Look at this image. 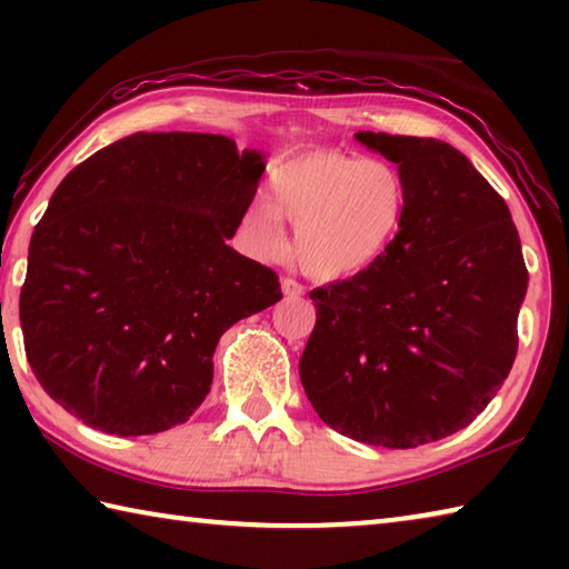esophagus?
<instances>
[{"mask_svg":"<svg viewBox=\"0 0 569 569\" xmlns=\"http://www.w3.org/2000/svg\"><path fill=\"white\" fill-rule=\"evenodd\" d=\"M281 291H283L286 296L298 298V296H303V286L298 283V281H293V278H283V281H281Z\"/></svg>","mask_w":569,"mask_h":569,"instance_id":"obj_1","label":"esophagus"}]
</instances>
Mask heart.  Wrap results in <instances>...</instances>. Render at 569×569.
<instances>
[{
	"label": "heart",
	"instance_id": "obj_1",
	"mask_svg": "<svg viewBox=\"0 0 569 569\" xmlns=\"http://www.w3.org/2000/svg\"><path fill=\"white\" fill-rule=\"evenodd\" d=\"M268 198L253 200L240 218L253 253L281 258L288 220L296 263L319 281H343L377 266L409 213V188L397 166L343 150H308L278 162Z\"/></svg>",
	"mask_w": 569,
	"mask_h": 569
}]
</instances>
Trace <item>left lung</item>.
Returning a JSON list of instances; mask_svg holds the SVG:
<instances>
[{
    "instance_id": "8db88e82",
    "label": "left lung",
    "mask_w": 569,
    "mask_h": 569,
    "mask_svg": "<svg viewBox=\"0 0 569 569\" xmlns=\"http://www.w3.org/2000/svg\"><path fill=\"white\" fill-rule=\"evenodd\" d=\"M353 138L397 162L407 223L369 271L313 288L316 326L298 373L339 435L411 449L469 427L502 389L529 276L507 203L457 148Z\"/></svg>"
}]
</instances>
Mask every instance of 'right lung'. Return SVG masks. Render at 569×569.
Returning <instances> with one entry per match:
<instances>
[{
    "instance_id": "1",
    "label": "right lung",
    "mask_w": 569,
    "mask_h": 569,
    "mask_svg": "<svg viewBox=\"0 0 569 569\" xmlns=\"http://www.w3.org/2000/svg\"><path fill=\"white\" fill-rule=\"evenodd\" d=\"M266 170L226 134L134 132L80 162L37 223L19 293L37 381L104 435L188 421L218 339L281 301L228 246Z\"/></svg>"
}]
</instances>
